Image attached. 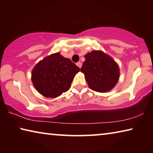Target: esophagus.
I'll list each match as a JSON object with an SVG mask.
<instances>
[{
  "mask_svg": "<svg viewBox=\"0 0 153 153\" xmlns=\"http://www.w3.org/2000/svg\"><path fill=\"white\" fill-rule=\"evenodd\" d=\"M76 65H77V67H79V68H81L82 65V63H81V62H77V63H76Z\"/></svg>",
  "mask_w": 153,
  "mask_h": 153,
  "instance_id": "34e87169",
  "label": "esophagus"
}]
</instances>
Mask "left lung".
<instances>
[{"label": "left lung", "instance_id": "obj_1", "mask_svg": "<svg viewBox=\"0 0 153 153\" xmlns=\"http://www.w3.org/2000/svg\"><path fill=\"white\" fill-rule=\"evenodd\" d=\"M81 68L90 89L98 92L112 90L120 79V67L115 60L101 51H93L84 56Z\"/></svg>", "mask_w": 153, "mask_h": 153}]
</instances>
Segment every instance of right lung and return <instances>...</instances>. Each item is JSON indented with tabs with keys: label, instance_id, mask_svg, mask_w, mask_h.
<instances>
[{
	"label": "right lung",
	"instance_id": "add662e5",
	"mask_svg": "<svg viewBox=\"0 0 153 153\" xmlns=\"http://www.w3.org/2000/svg\"><path fill=\"white\" fill-rule=\"evenodd\" d=\"M79 71L70 59L56 53L36 65L32 71V81L40 94L56 98L70 88L73 79Z\"/></svg>",
	"mask_w": 153,
	"mask_h": 153
}]
</instances>
